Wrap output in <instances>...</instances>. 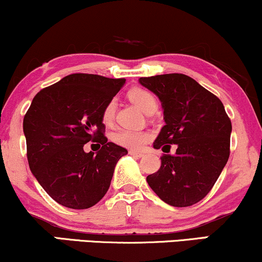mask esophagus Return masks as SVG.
<instances>
[{
	"instance_id": "1",
	"label": "esophagus",
	"mask_w": 262,
	"mask_h": 262,
	"mask_svg": "<svg viewBox=\"0 0 262 262\" xmlns=\"http://www.w3.org/2000/svg\"><path fill=\"white\" fill-rule=\"evenodd\" d=\"M128 153L131 154V156L134 157H137V158H142L143 157V153H141V151H137V150H130Z\"/></svg>"
}]
</instances>
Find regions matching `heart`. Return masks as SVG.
<instances>
[{
  "label": "heart",
  "instance_id": "b5f03b06",
  "mask_svg": "<svg viewBox=\"0 0 262 262\" xmlns=\"http://www.w3.org/2000/svg\"><path fill=\"white\" fill-rule=\"evenodd\" d=\"M130 99L136 104L142 112L147 113L151 108H157V99L153 96V93L143 89H134L128 93ZM116 109L115 98H112L111 101L104 105L102 112V120L105 125H111L114 120ZM150 132L143 130H131V128H121L116 131L113 135V141L119 146L128 148V149H141L148 141L150 140Z\"/></svg>",
  "mask_w": 262,
  "mask_h": 262
}]
</instances>
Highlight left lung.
<instances>
[{"instance_id":"obj_1","label":"left lung","mask_w":262,"mask_h":262,"mask_svg":"<svg viewBox=\"0 0 262 262\" xmlns=\"http://www.w3.org/2000/svg\"><path fill=\"white\" fill-rule=\"evenodd\" d=\"M138 82L161 102L165 125L153 147L175 154L161 157V166L147 176L154 193L166 204L183 208L211 190L230 157L232 124L222 102L183 74L141 77Z\"/></svg>"}]
</instances>
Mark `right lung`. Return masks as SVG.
<instances>
[{"mask_svg": "<svg viewBox=\"0 0 262 262\" xmlns=\"http://www.w3.org/2000/svg\"><path fill=\"white\" fill-rule=\"evenodd\" d=\"M125 79L72 74L41 90L24 116L28 161L42 188L60 205L89 209L108 192L116 163L127 150L108 142L102 112ZM102 146L95 155L83 146Z\"/></svg>", "mask_w": 262, "mask_h": 262, "instance_id": "1", "label": "right lung"}]
</instances>
